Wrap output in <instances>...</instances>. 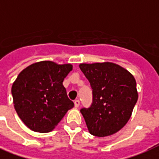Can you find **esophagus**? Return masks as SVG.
<instances>
[{
    "label": "esophagus",
    "instance_id": "esophagus-1",
    "mask_svg": "<svg viewBox=\"0 0 159 159\" xmlns=\"http://www.w3.org/2000/svg\"><path fill=\"white\" fill-rule=\"evenodd\" d=\"M74 106L76 108H77V107H79L80 106V102H79V100H76L74 102Z\"/></svg>",
    "mask_w": 159,
    "mask_h": 159
}]
</instances>
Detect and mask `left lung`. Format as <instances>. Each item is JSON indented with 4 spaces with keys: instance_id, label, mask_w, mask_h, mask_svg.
<instances>
[{
    "instance_id": "obj_1",
    "label": "left lung",
    "mask_w": 159,
    "mask_h": 159,
    "mask_svg": "<svg viewBox=\"0 0 159 159\" xmlns=\"http://www.w3.org/2000/svg\"><path fill=\"white\" fill-rule=\"evenodd\" d=\"M79 67L93 90L92 106L81 110L89 133L97 137L117 133L130 119L138 100L135 78L111 62L80 63Z\"/></svg>"
}]
</instances>
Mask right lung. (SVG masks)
<instances>
[{
    "label": "right lung",
    "mask_w": 159,
    "mask_h": 159,
    "mask_svg": "<svg viewBox=\"0 0 159 159\" xmlns=\"http://www.w3.org/2000/svg\"><path fill=\"white\" fill-rule=\"evenodd\" d=\"M72 70L71 63L40 61L20 72L11 87L14 107L31 130L50 132L74 106L62 85Z\"/></svg>",
    "instance_id": "add662e5"
}]
</instances>
